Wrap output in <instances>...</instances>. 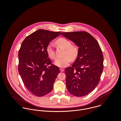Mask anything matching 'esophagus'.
Masks as SVG:
<instances>
[{
  "mask_svg": "<svg viewBox=\"0 0 121 121\" xmlns=\"http://www.w3.org/2000/svg\"><path fill=\"white\" fill-rule=\"evenodd\" d=\"M60 72H64V69H62V68H60Z\"/></svg>",
  "mask_w": 121,
  "mask_h": 121,
  "instance_id": "1",
  "label": "esophagus"
}]
</instances>
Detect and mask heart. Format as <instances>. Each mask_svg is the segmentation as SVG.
<instances>
[{"instance_id":"obj_1","label":"heart","mask_w":121,"mask_h":121,"mask_svg":"<svg viewBox=\"0 0 121 121\" xmlns=\"http://www.w3.org/2000/svg\"><path fill=\"white\" fill-rule=\"evenodd\" d=\"M56 43L65 49L63 58H58L54 61V65L56 66L64 68L67 67L71 61V60H74L78 54V48L75 45H72L71 42L67 39L61 38L56 41ZM47 52L48 56L52 59H56V55L53 48V45L50 43L47 48Z\"/></svg>"}]
</instances>
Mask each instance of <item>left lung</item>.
<instances>
[{
  "label": "left lung",
  "mask_w": 121,
  "mask_h": 121,
  "mask_svg": "<svg viewBox=\"0 0 121 121\" xmlns=\"http://www.w3.org/2000/svg\"><path fill=\"white\" fill-rule=\"evenodd\" d=\"M79 47L72 67L65 70L67 88L72 95L85 96L97 86L104 69V56L97 40L86 32L62 33Z\"/></svg>",
  "instance_id": "obj_1"
}]
</instances>
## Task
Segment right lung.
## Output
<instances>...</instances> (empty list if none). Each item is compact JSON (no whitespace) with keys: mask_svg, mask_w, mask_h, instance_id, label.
<instances>
[{"mask_svg":"<svg viewBox=\"0 0 121 121\" xmlns=\"http://www.w3.org/2000/svg\"><path fill=\"white\" fill-rule=\"evenodd\" d=\"M60 33L39 29L25 38L18 51L19 73L26 88L37 96L52 91L60 73L59 67L52 65L47 48Z\"/></svg>","mask_w":121,"mask_h":121,"instance_id":"add662e5","label":"right lung"}]
</instances>
